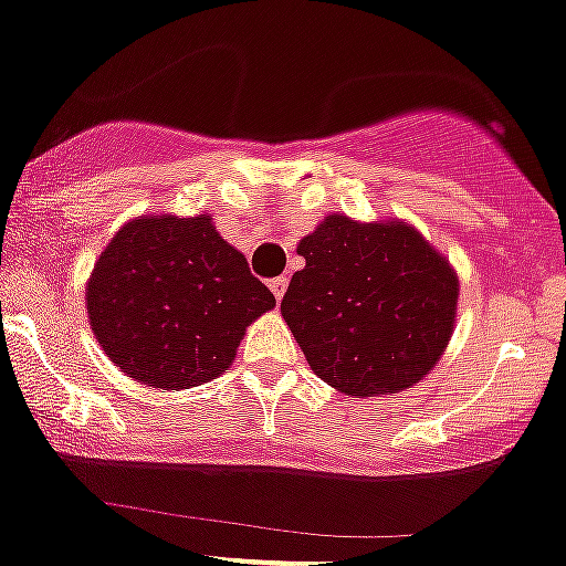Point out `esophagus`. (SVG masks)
Returning <instances> with one entry per match:
<instances>
[{"label": "esophagus", "instance_id": "obj_1", "mask_svg": "<svg viewBox=\"0 0 566 566\" xmlns=\"http://www.w3.org/2000/svg\"><path fill=\"white\" fill-rule=\"evenodd\" d=\"M287 276H279V279H273L271 282V293L276 295V301H282L284 298V293H287Z\"/></svg>", "mask_w": 566, "mask_h": 566}]
</instances>
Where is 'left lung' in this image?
Returning <instances> with one entry per match:
<instances>
[{
  "mask_svg": "<svg viewBox=\"0 0 566 566\" xmlns=\"http://www.w3.org/2000/svg\"><path fill=\"white\" fill-rule=\"evenodd\" d=\"M282 317L317 378L354 398L415 387L457 326L459 276L411 223L332 212L298 243Z\"/></svg>",
  "mask_w": 566,
  "mask_h": 566,
  "instance_id": "1",
  "label": "left lung"
}]
</instances>
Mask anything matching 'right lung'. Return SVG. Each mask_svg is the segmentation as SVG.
<instances>
[{"label":"right lung","instance_id":"1","mask_svg":"<svg viewBox=\"0 0 566 566\" xmlns=\"http://www.w3.org/2000/svg\"><path fill=\"white\" fill-rule=\"evenodd\" d=\"M87 323L124 376L190 389L229 370L245 328L276 306L210 216H137L85 284Z\"/></svg>","mask_w":566,"mask_h":566}]
</instances>
